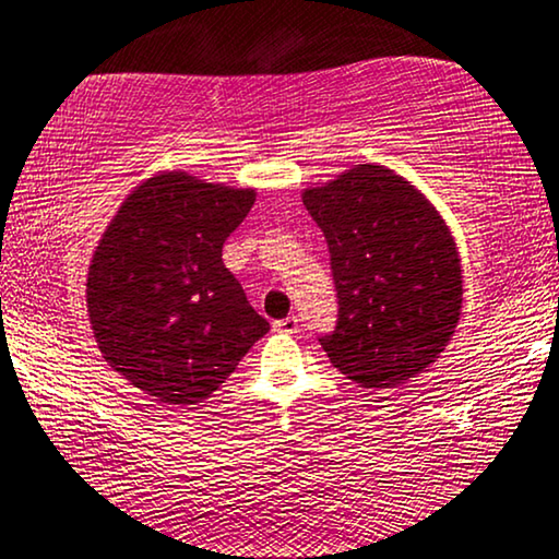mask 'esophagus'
Masks as SVG:
<instances>
[{
  "label": "esophagus",
  "mask_w": 559,
  "mask_h": 559,
  "mask_svg": "<svg viewBox=\"0 0 559 559\" xmlns=\"http://www.w3.org/2000/svg\"><path fill=\"white\" fill-rule=\"evenodd\" d=\"M273 330L276 333H286V335H293L298 333V318H281V320H273Z\"/></svg>",
  "instance_id": "esophagus-1"
}]
</instances>
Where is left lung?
Segmentation results:
<instances>
[{
  "mask_svg": "<svg viewBox=\"0 0 559 559\" xmlns=\"http://www.w3.org/2000/svg\"><path fill=\"white\" fill-rule=\"evenodd\" d=\"M323 231L337 325L320 345L347 380L390 390L416 377L459 325L463 276L447 222L390 167L357 165L302 192Z\"/></svg>",
  "mask_w": 559,
  "mask_h": 559,
  "instance_id": "1",
  "label": "left lung"
}]
</instances>
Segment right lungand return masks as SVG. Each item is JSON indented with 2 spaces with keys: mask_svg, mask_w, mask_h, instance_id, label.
<instances>
[{
  "mask_svg": "<svg viewBox=\"0 0 559 559\" xmlns=\"http://www.w3.org/2000/svg\"><path fill=\"white\" fill-rule=\"evenodd\" d=\"M253 189L163 173L132 192L93 253L88 316L106 362L165 406L219 390L269 333L222 249Z\"/></svg>",
  "mask_w": 559,
  "mask_h": 559,
  "instance_id": "add662e5",
  "label": "right lung"
}]
</instances>
